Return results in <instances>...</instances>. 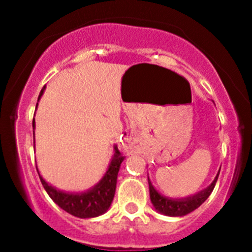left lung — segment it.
I'll return each instance as SVG.
<instances>
[{
	"label": "left lung",
	"mask_w": 252,
	"mask_h": 252,
	"mask_svg": "<svg viewBox=\"0 0 252 252\" xmlns=\"http://www.w3.org/2000/svg\"><path fill=\"white\" fill-rule=\"evenodd\" d=\"M218 175L216 177V179L213 180L212 184L205 189L204 191L199 192V194L194 195V196L187 197V199H180V200H172L163 197L162 195H159L158 192L155 190V188L152 187L151 182L149 180V188H150V199H151L152 205L156 208L158 212L163 213L166 216H172V217H179V216H185L188 213L192 212L194 210H196L199 206H201L204 202L207 200V197L210 196L211 192L213 191V188H215L216 183H217Z\"/></svg>",
	"instance_id": "left-lung-1"
}]
</instances>
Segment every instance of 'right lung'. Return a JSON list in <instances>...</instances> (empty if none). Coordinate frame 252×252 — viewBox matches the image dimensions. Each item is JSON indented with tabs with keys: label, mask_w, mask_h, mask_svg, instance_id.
Returning <instances> with one entry per match:
<instances>
[{
	"label": "right lung",
	"mask_w": 252,
	"mask_h": 252,
	"mask_svg": "<svg viewBox=\"0 0 252 252\" xmlns=\"http://www.w3.org/2000/svg\"><path fill=\"white\" fill-rule=\"evenodd\" d=\"M44 93V89L40 93V96ZM39 96V98H40ZM37 106V105H36ZM32 126H35V122H32ZM116 154L112 159L110 168L106 172L105 177L102 178L100 183L93 188L91 190L81 194H67L60 190H56L51 185H48L41 175L39 174L40 180L44 185L45 190L47 191L48 196L53 200L62 210L70 215L79 218H93L102 215L110 208L112 200L114 197L117 185V175H118L119 167L123 162L124 157L117 147H114Z\"/></svg>",
	"instance_id": "obj_1"
}]
</instances>
